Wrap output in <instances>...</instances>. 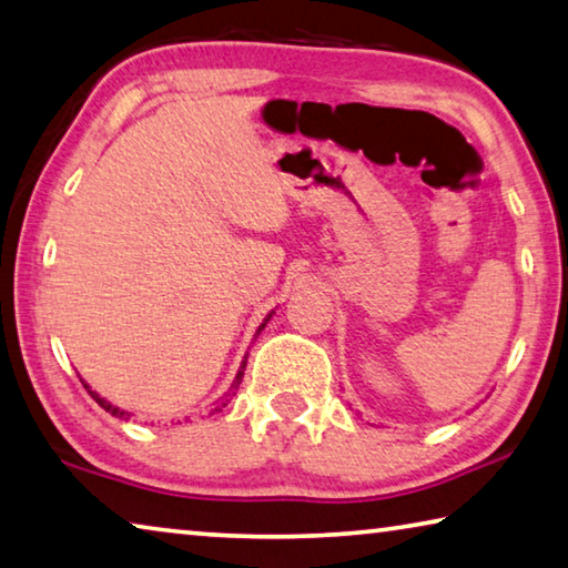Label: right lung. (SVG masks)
I'll use <instances>...</instances> for the list:
<instances>
[{
  "label": "right lung",
  "mask_w": 568,
  "mask_h": 568,
  "mask_svg": "<svg viewBox=\"0 0 568 568\" xmlns=\"http://www.w3.org/2000/svg\"><path fill=\"white\" fill-rule=\"evenodd\" d=\"M266 322H268V317H266ZM266 322H264V324H266ZM264 324H262V327H258V332H262V329H264ZM244 367H246V362H244V365H241V369H239V375H236V385L241 383V377H244ZM85 387H88V385H85ZM88 393H90V397H92V399H95V403H98V405H100V407H102V410H105V413H110V415H115V417H123V415H125L123 410H120V407H115V405H110V403H108V399H102V397H100L98 393H92V389H90V387H88ZM221 405H226V403H221ZM221 405L216 407V410H221Z\"/></svg>",
  "instance_id": "obj_1"
}]
</instances>
